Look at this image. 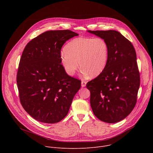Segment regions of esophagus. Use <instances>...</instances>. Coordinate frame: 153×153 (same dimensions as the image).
<instances>
[{
	"label": "esophagus",
	"mask_w": 153,
	"mask_h": 153,
	"mask_svg": "<svg viewBox=\"0 0 153 153\" xmlns=\"http://www.w3.org/2000/svg\"><path fill=\"white\" fill-rule=\"evenodd\" d=\"M81 83H82V87H85L86 86V82L85 81H84V80H82Z\"/></svg>",
	"instance_id": "34e87169"
}]
</instances>
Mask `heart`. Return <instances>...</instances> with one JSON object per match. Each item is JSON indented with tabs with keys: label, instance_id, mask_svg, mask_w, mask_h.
I'll list each match as a JSON object with an SVG mask.
<instances>
[{
	"label": "heart",
	"instance_id": "heart-1",
	"mask_svg": "<svg viewBox=\"0 0 153 153\" xmlns=\"http://www.w3.org/2000/svg\"><path fill=\"white\" fill-rule=\"evenodd\" d=\"M108 57V45L104 39L82 37L71 40L65 46L60 62L70 76L75 74L80 65L83 74L96 77L105 70Z\"/></svg>",
	"mask_w": 153,
	"mask_h": 153
}]
</instances>
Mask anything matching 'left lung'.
Here are the masks:
<instances>
[{"label":"left lung","mask_w":153,"mask_h":153,"mask_svg":"<svg viewBox=\"0 0 153 153\" xmlns=\"http://www.w3.org/2000/svg\"><path fill=\"white\" fill-rule=\"evenodd\" d=\"M88 32L104 39L109 48L105 70L86 84L91 106L101 121L116 123L127 117L137 102L140 74L136 51L131 42L117 31Z\"/></svg>","instance_id":"8db88e82"}]
</instances>
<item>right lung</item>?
<instances>
[{"label": "right lung", "mask_w": 153, "mask_h": 153, "mask_svg": "<svg viewBox=\"0 0 153 153\" xmlns=\"http://www.w3.org/2000/svg\"><path fill=\"white\" fill-rule=\"evenodd\" d=\"M79 34L68 30L43 33L27 43L17 74L20 103L34 119L54 123L69 111L81 81L68 76L60 62L61 48Z\"/></svg>", "instance_id": "1"}]
</instances>
